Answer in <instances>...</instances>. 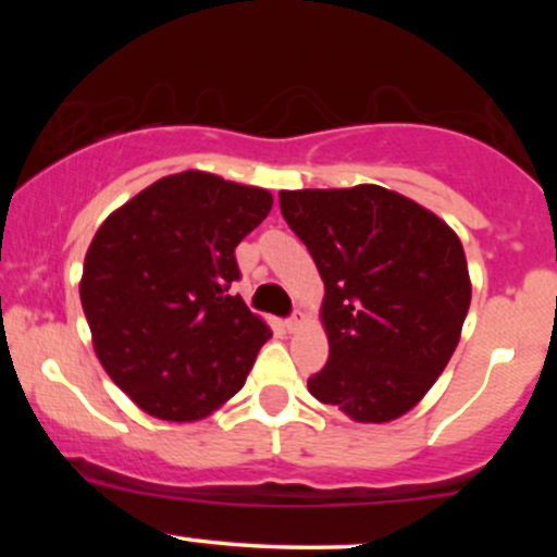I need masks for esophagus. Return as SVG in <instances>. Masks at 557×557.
<instances>
[{
  "label": "esophagus",
  "mask_w": 557,
  "mask_h": 557,
  "mask_svg": "<svg viewBox=\"0 0 557 557\" xmlns=\"http://www.w3.org/2000/svg\"><path fill=\"white\" fill-rule=\"evenodd\" d=\"M304 322H306V319H304V311H296V314H293L290 319H287L285 327H287V332H296V330L304 327Z\"/></svg>",
  "instance_id": "obj_1"
}]
</instances>
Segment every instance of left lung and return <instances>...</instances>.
Segmentation results:
<instances>
[{
    "label": "left lung",
    "mask_w": 557,
    "mask_h": 557,
    "mask_svg": "<svg viewBox=\"0 0 557 557\" xmlns=\"http://www.w3.org/2000/svg\"><path fill=\"white\" fill-rule=\"evenodd\" d=\"M280 209L324 283L330 359L309 393L361 424L408 413L461 341L471 280L458 235L372 183L280 190Z\"/></svg>",
    "instance_id": "1"
}]
</instances>
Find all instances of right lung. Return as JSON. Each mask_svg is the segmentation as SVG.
<instances>
[{"label":"right lung","mask_w":557,"mask_h":557,"mask_svg":"<svg viewBox=\"0 0 557 557\" xmlns=\"http://www.w3.org/2000/svg\"><path fill=\"white\" fill-rule=\"evenodd\" d=\"M270 209V190L185 170L96 230L81 277L96 359L149 417H209L243 387L272 337L230 296L240 277L235 246Z\"/></svg>","instance_id":"1"}]
</instances>
